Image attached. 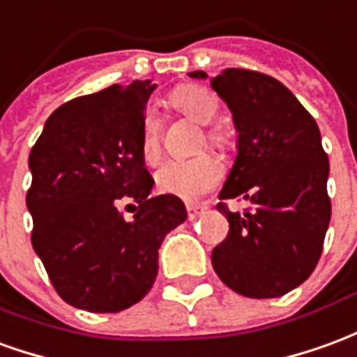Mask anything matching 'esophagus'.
I'll return each mask as SVG.
<instances>
[{"label": "esophagus", "mask_w": 357, "mask_h": 357, "mask_svg": "<svg viewBox=\"0 0 357 357\" xmlns=\"http://www.w3.org/2000/svg\"><path fill=\"white\" fill-rule=\"evenodd\" d=\"M204 204H187V216H189V220H195L199 214L204 213Z\"/></svg>", "instance_id": "esophagus-1"}]
</instances>
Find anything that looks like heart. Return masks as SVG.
<instances>
[{"instance_id":"1","label":"heart","mask_w":357,"mask_h":357,"mask_svg":"<svg viewBox=\"0 0 357 357\" xmlns=\"http://www.w3.org/2000/svg\"><path fill=\"white\" fill-rule=\"evenodd\" d=\"M172 104L187 118H191L201 126L213 123L220 104L213 92L197 84H183L172 92ZM206 141L220 144L224 137L218 129H206ZM160 123L153 109L144 112L141 123V154L146 164H154L160 156ZM222 178V164L211 154H199L185 160H170L156 172V187L160 193L174 195L183 201H195L211 189Z\"/></svg>"}]
</instances>
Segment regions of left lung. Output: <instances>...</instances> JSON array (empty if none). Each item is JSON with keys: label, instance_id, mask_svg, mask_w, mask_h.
<instances>
[{"label": "left lung", "instance_id": "8db88e82", "mask_svg": "<svg viewBox=\"0 0 357 357\" xmlns=\"http://www.w3.org/2000/svg\"><path fill=\"white\" fill-rule=\"evenodd\" d=\"M211 86L238 131V154L220 199L243 197L251 204L239 214L218 203L230 231L213 249V266L245 298H278L307 280L323 251L331 222L328 156L315 119L280 81L224 69L211 77Z\"/></svg>", "mask_w": 357, "mask_h": 357}]
</instances>
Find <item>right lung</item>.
<instances>
[{
	"label": "right lung",
	"mask_w": 357,
	"mask_h": 357,
	"mask_svg": "<svg viewBox=\"0 0 357 357\" xmlns=\"http://www.w3.org/2000/svg\"><path fill=\"white\" fill-rule=\"evenodd\" d=\"M154 89L133 81L67 102L32 146V248L73 307L118 313L143 300L162 241L187 218L179 197H149L154 179L141 154V123ZM126 200L134 203L131 221L119 211Z\"/></svg>",
	"instance_id": "right-lung-1"
}]
</instances>
